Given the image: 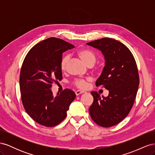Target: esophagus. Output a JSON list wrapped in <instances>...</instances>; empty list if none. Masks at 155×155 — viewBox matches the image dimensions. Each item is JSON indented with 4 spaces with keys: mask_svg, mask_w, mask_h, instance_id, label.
<instances>
[{
    "mask_svg": "<svg viewBox=\"0 0 155 155\" xmlns=\"http://www.w3.org/2000/svg\"><path fill=\"white\" fill-rule=\"evenodd\" d=\"M85 91H76V92H75V93H76V96H78V95H79V94H82V93H85Z\"/></svg>",
    "mask_w": 155,
    "mask_h": 155,
    "instance_id": "obj_1",
    "label": "esophagus"
}]
</instances>
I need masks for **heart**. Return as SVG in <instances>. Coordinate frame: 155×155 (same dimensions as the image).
<instances>
[{"label":"heart","instance_id":"heart-1","mask_svg":"<svg viewBox=\"0 0 155 155\" xmlns=\"http://www.w3.org/2000/svg\"><path fill=\"white\" fill-rule=\"evenodd\" d=\"M78 55L80 58L88 66H92L95 63L96 61V55L94 53V51L92 50L87 49V48H82L78 51ZM70 60V55L65 54L64 55L60 61V68L61 70H64L67 68V64ZM87 81L88 79H76L74 81V84L78 88L84 89L86 88L87 87Z\"/></svg>","mask_w":155,"mask_h":155}]
</instances>
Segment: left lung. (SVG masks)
I'll list each match as a JSON object with an SVG mask.
<instances>
[{"label": "left lung", "mask_w": 155, "mask_h": 155, "mask_svg": "<svg viewBox=\"0 0 155 155\" xmlns=\"http://www.w3.org/2000/svg\"><path fill=\"white\" fill-rule=\"evenodd\" d=\"M87 44L104 55L105 64L96 85L109 92L103 99L91 92L94 101L89 113L98 125L109 127L121 122L132 109L140 82L137 65L129 49L118 41L102 38Z\"/></svg>", "instance_id": "obj_1"}]
</instances>
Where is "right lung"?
<instances>
[{
    "label": "right lung",
    "instance_id": "obj_1",
    "mask_svg": "<svg viewBox=\"0 0 155 155\" xmlns=\"http://www.w3.org/2000/svg\"><path fill=\"white\" fill-rule=\"evenodd\" d=\"M73 48L67 41L50 37L33 46L24 59L19 79L22 105L40 125L54 127L60 124L76 97L74 92L68 88L54 97L50 89L51 84L63 78L60 68L63 53Z\"/></svg>",
    "mask_w": 155,
    "mask_h": 155
}]
</instances>
